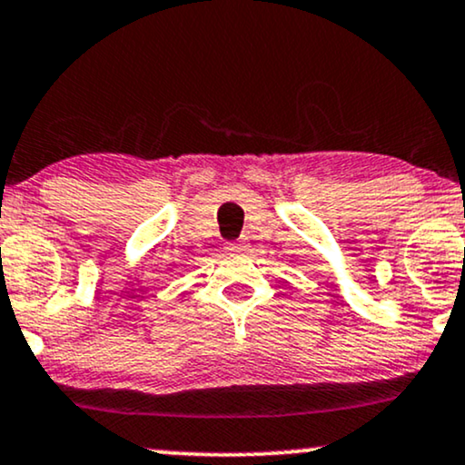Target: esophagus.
Segmentation results:
<instances>
[{
    "mask_svg": "<svg viewBox=\"0 0 465 465\" xmlns=\"http://www.w3.org/2000/svg\"><path fill=\"white\" fill-rule=\"evenodd\" d=\"M245 248H248V245H245L243 242H231V243H226V250H231V252H243Z\"/></svg>",
    "mask_w": 465,
    "mask_h": 465,
    "instance_id": "1",
    "label": "esophagus"
}]
</instances>
